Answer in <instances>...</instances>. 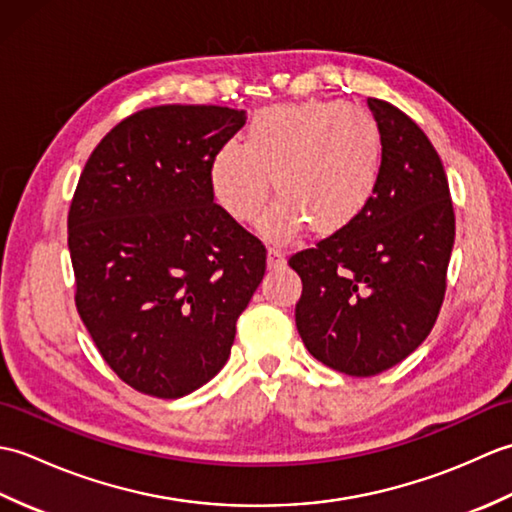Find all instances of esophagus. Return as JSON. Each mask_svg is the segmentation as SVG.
Segmentation results:
<instances>
[{
	"mask_svg": "<svg viewBox=\"0 0 512 512\" xmlns=\"http://www.w3.org/2000/svg\"><path fill=\"white\" fill-rule=\"evenodd\" d=\"M284 266H286V255L281 253V248L270 246L268 248V268L270 270H279V268H284Z\"/></svg>",
	"mask_w": 512,
	"mask_h": 512,
	"instance_id": "34e87169",
	"label": "esophagus"
}]
</instances>
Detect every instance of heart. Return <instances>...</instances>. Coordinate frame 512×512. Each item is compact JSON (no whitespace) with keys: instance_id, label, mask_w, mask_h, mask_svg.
<instances>
[{"instance_id":"b5f03b06","label":"heart","mask_w":512,"mask_h":512,"mask_svg":"<svg viewBox=\"0 0 512 512\" xmlns=\"http://www.w3.org/2000/svg\"><path fill=\"white\" fill-rule=\"evenodd\" d=\"M383 169L385 140L372 114L341 101H306L255 114L244 145L217 147L209 182L235 222H250L273 176L279 198L259 228L270 239H290L306 224L317 235L347 231L374 202Z\"/></svg>"}]
</instances>
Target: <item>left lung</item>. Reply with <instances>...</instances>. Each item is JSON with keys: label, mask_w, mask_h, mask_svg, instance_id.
Listing matches in <instances>:
<instances>
[{"label": "left lung", "mask_w": 512, "mask_h": 512, "mask_svg": "<svg viewBox=\"0 0 512 512\" xmlns=\"http://www.w3.org/2000/svg\"><path fill=\"white\" fill-rule=\"evenodd\" d=\"M385 140L374 202L343 233L288 259L301 277L297 330L347 376H376L427 339L442 308L455 213L438 151L387 101L367 99Z\"/></svg>", "instance_id": "1"}]
</instances>
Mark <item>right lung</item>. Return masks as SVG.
<instances>
[{
	"mask_svg": "<svg viewBox=\"0 0 512 512\" xmlns=\"http://www.w3.org/2000/svg\"><path fill=\"white\" fill-rule=\"evenodd\" d=\"M246 123L220 105H158L118 123L76 184V310L140 394L182 398L220 372L266 273V246L213 202L211 158Z\"/></svg>",
	"mask_w": 512,
	"mask_h": 512,
	"instance_id": "add662e5",
	"label": "right lung"
}]
</instances>
